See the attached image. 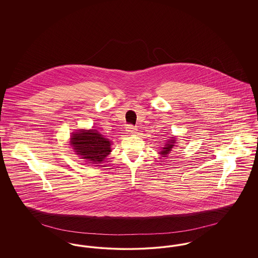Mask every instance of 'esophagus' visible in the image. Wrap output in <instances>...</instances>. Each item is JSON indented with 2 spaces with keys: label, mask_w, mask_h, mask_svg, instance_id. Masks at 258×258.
I'll list each match as a JSON object with an SVG mask.
<instances>
[{
  "label": "esophagus",
  "mask_w": 258,
  "mask_h": 258,
  "mask_svg": "<svg viewBox=\"0 0 258 258\" xmlns=\"http://www.w3.org/2000/svg\"><path fill=\"white\" fill-rule=\"evenodd\" d=\"M125 132L127 134H136L137 133V128L135 127V125L133 124H128L126 127H125Z\"/></svg>",
  "instance_id": "obj_1"
}]
</instances>
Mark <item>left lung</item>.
I'll list each match as a JSON object with an SVG mask.
<instances>
[{
	"mask_svg": "<svg viewBox=\"0 0 258 258\" xmlns=\"http://www.w3.org/2000/svg\"><path fill=\"white\" fill-rule=\"evenodd\" d=\"M176 143H177V138L174 137V136H171V138L167 140L166 144L163 147L160 148L161 151L159 152L160 156H162V158H166L171 153L172 149L175 146H177V145H175Z\"/></svg>",
	"mask_w": 258,
	"mask_h": 258,
	"instance_id": "8db88e82",
	"label": "left lung"
}]
</instances>
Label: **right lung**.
<instances>
[{
  "label": "right lung",
  "instance_id": "obj_1",
  "mask_svg": "<svg viewBox=\"0 0 258 258\" xmlns=\"http://www.w3.org/2000/svg\"><path fill=\"white\" fill-rule=\"evenodd\" d=\"M71 145L76 155L93 164L101 163L111 152L110 141L97 130H80L73 133Z\"/></svg>",
  "mask_w": 258,
  "mask_h": 258
}]
</instances>
